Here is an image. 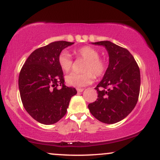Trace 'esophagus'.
<instances>
[{
	"label": "esophagus",
	"instance_id": "1",
	"mask_svg": "<svg viewBox=\"0 0 160 160\" xmlns=\"http://www.w3.org/2000/svg\"><path fill=\"white\" fill-rule=\"evenodd\" d=\"M77 91H78V92H81L83 91V89H82V88H77Z\"/></svg>",
	"mask_w": 160,
	"mask_h": 160
}]
</instances>
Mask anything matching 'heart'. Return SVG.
<instances>
[{
  "mask_svg": "<svg viewBox=\"0 0 160 160\" xmlns=\"http://www.w3.org/2000/svg\"><path fill=\"white\" fill-rule=\"evenodd\" d=\"M76 56L86 60L83 66V73H71L65 78L66 82L70 86L82 87L90 84L95 77L100 78L105 74L108 70V62L104 58L99 57L100 54L96 49L89 46H84L74 51ZM60 68L65 72H68L73 65V58L69 52L64 50L58 57Z\"/></svg>",
  "mask_w": 160,
  "mask_h": 160,
  "instance_id": "obj_1",
  "label": "heart"
}]
</instances>
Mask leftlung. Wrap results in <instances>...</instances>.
<instances>
[{
    "mask_svg": "<svg viewBox=\"0 0 160 160\" xmlns=\"http://www.w3.org/2000/svg\"><path fill=\"white\" fill-rule=\"evenodd\" d=\"M92 43L105 47L109 65L102 81L95 88L98 98L88 108L98 120L116 123L127 117L136 105L140 92V69L128 49L108 40Z\"/></svg>",
    "mask_w": 160,
    "mask_h": 160,
    "instance_id": "1",
    "label": "left lung"
}]
</instances>
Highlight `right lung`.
Listing matches in <instances>:
<instances>
[{
    "instance_id": "right-lung-1",
    "label": "right lung",
    "mask_w": 160,
    "mask_h": 160,
    "mask_svg": "<svg viewBox=\"0 0 160 160\" xmlns=\"http://www.w3.org/2000/svg\"><path fill=\"white\" fill-rule=\"evenodd\" d=\"M73 43L61 40L35 49L20 71L22 102L28 113L42 124H53L61 120L71 97L77 94L75 88L65 85L63 71L58 62L62 49Z\"/></svg>"
}]
</instances>
